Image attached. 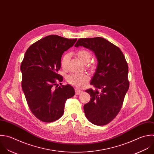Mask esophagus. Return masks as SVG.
I'll return each instance as SVG.
<instances>
[{
  "instance_id": "esophagus-1",
  "label": "esophagus",
  "mask_w": 154,
  "mask_h": 154,
  "mask_svg": "<svg viewBox=\"0 0 154 154\" xmlns=\"http://www.w3.org/2000/svg\"><path fill=\"white\" fill-rule=\"evenodd\" d=\"M75 94L76 95H80V94L83 93V92L82 90H80L79 89H75Z\"/></svg>"
}]
</instances>
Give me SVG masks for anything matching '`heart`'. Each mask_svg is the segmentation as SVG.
Returning <instances> with one entry per match:
<instances>
[{"label":"heart","instance_id":"obj_1","mask_svg":"<svg viewBox=\"0 0 154 154\" xmlns=\"http://www.w3.org/2000/svg\"><path fill=\"white\" fill-rule=\"evenodd\" d=\"M77 56L83 63H88L92 57V54L87 49H81L77 53ZM69 57V54H65L62 59L61 65L65 69ZM68 82L71 85L80 88H82L89 81V76L86 74H72L67 77Z\"/></svg>","mask_w":154,"mask_h":154}]
</instances>
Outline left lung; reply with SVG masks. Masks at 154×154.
I'll list each match as a JSON object with an SVG mask.
<instances>
[{
    "instance_id": "left-lung-1",
    "label": "left lung",
    "mask_w": 154,
    "mask_h": 154,
    "mask_svg": "<svg viewBox=\"0 0 154 154\" xmlns=\"http://www.w3.org/2000/svg\"><path fill=\"white\" fill-rule=\"evenodd\" d=\"M75 47L92 51L97 59L90 84L97 88L86 91L91 98L83 106L87 119L103 126L111 122L120 111L128 91V66L120 49L102 37L80 38Z\"/></svg>"
}]
</instances>
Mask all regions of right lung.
<instances>
[{
    "label": "right lung",
    "instance_id": "1",
    "mask_svg": "<svg viewBox=\"0 0 154 154\" xmlns=\"http://www.w3.org/2000/svg\"><path fill=\"white\" fill-rule=\"evenodd\" d=\"M76 41L77 38L50 35L31 45L26 51L20 66L22 88L31 111L40 121L49 123L59 119L66 100L75 95L70 85L54 86L57 80H63L58 74L62 56Z\"/></svg>",
    "mask_w": 154,
    "mask_h": 154
}]
</instances>
